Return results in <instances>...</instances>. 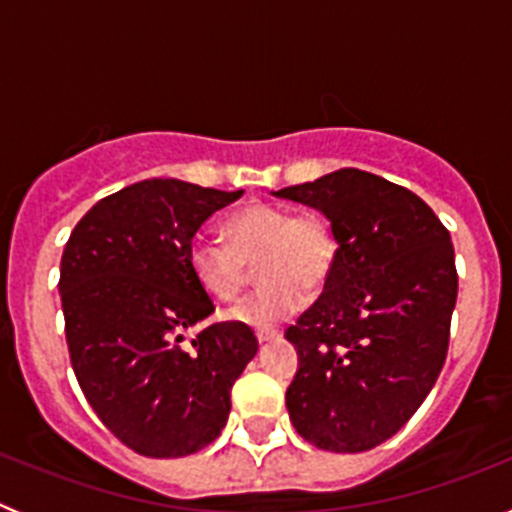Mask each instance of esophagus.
I'll list each match as a JSON object with an SVG mask.
<instances>
[{
    "instance_id": "esophagus-1",
    "label": "esophagus",
    "mask_w": 512,
    "mask_h": 512,
    "mask_svg": "<svg viewBox=\"0 0 512 512\" xmlns=\"http://www.w3.org/2000/svg\"><path fill=\"white\" fill-rule=\"evenodd\" d=\"M279 333L277 330H259V333H256V341L261 343V346H266V343H271V341H279Z\"/></svg>"
}]
</instances>
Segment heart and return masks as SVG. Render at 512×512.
Instances as JSON below:
<instances>
[{"mask_svg":"<svg viewBox=\"0 0 512 512\" xmlns=\"http://www.w3.org/2000/svg\"><path fill=\"white\" fill-rule=\"evenodd\" d=\"M225 241L194 235L187 246L194 282L215 300H233L246 284V264L256 261L261 284L228 310V318L251 328H274L318 295L336 264L338 243L320 212L274 205H248L223 223Z\"/></svg>","mask_w":512,"mask_h":512,"instance_id":"obj_1","label":"heart"}]
</instances>
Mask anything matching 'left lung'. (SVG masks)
Here are the masks:
<instances>
[{"mask_svg": "<svg viewBox=\"0 0 512 512\" xmlns=\"http://www.w3.org/2000/svg\"><path fill=\"white\" fill-rule=\"evenodd\" d=\"M271 194L323 212L338 243L323 295L284 333L300 359L289 420L323 451H369L413 418L446 361L451 235L418 194L369 171Z\"/></svg>", "mask_w": 512, "mask_h": 512, "instance_id": "obj_1", "label": "left lung"}]
</instances>
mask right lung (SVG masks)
<instances>
[{
  "label": "right lung",
  "instance_id": "obj_1",
  "mask_svg": "<svg viewBox=\"0 0 512 512\" xmlns=\"http://www.w3.org/2000/svg\"><path fill=\"white\" fill-rule=\"evenodd\" d=\"M241 194L146 179L99 200L63 248L58 292L74 374L99 420L143 456L174 459L215 441L235 379L259 351L243 323L207 325L184 346L215 310L187 246Z\"/></svg>",
  "mask_w": 512,
  "mask_h": 512
}]
</instances>
